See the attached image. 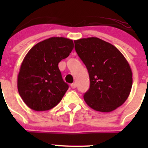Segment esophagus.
<instances>
[{
	"mask_svg": "<svg viewBox=\"0 0 148 148\" xmlns=\"http://www.w3.org/2000/svg\"><path fill=\"white\" fill-rule=\"evenodd\" d=\"M71 87L72 88V89H75V88L77 87V84H76V83H72L71 84Z\"/></svg>",
	"mask_w": 148,
	"mask_h": 148,
	"instance_id": "34e87169",
	"label": "esophagus"
}]
</instances>
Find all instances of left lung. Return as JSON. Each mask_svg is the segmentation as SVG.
I'll return each instance as SVG.
<instances>
[{
	"mask_svg": "<svg viewBox=\"0 0 148 148\" xmlns=\"http://www.w3.org/2000/svg\"><path fill=\"white\" fill-rule=\"evenodd\" d=\"M75 50L88 70L90 87L84 95L96 111L110 112L125 103L132 85L130 66L112 44L97 37L75 40Z\"/></svg>",
	"mask_w": 148,
	"mask_h": 148,
	"instance_id": "left-lung-1",
	"label": "left lung"
}]
</instances>
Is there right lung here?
<instances>
[{"mask_svg":"<svg viewBox=\"0 0 148 148\" xmlns=\"http://www.w3.org/2000/svg\"><path fill=\"white\" fill-rule=\"evenodd\" d=\"M73 49L71 39L51 37L36 44L26 55L18 74L17 86L21 97L31 110H49L62 100L69 86L58 64Z\"/></svg>","mask_w":148,"mask_h":148,"instance_id":"obj_1","label":"right lung"}]
</instances>
